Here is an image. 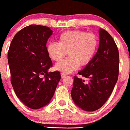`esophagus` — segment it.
Wrapping results in <instances>:
<instances>
[{
  "label": "esophagus",
  "mask_w": 130,
  "mask_h": 130,
  "mask_svg": "<svg viewBox=\"0 0 130 130\" xmlns=\"http://www.w3.org/2000/svg\"><path fill=\"white\" fill-rule=\"evenodd\" d=\"M61 77H62V78H64V77H65L66 76V74H64V73H61Z\"/></svg>",
  "instance_id": "34e87169"
}]
</instances>
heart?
<instances>
[{
  "label": "heart",
  "instance_id": "obj_1",
  "mask_svg": "<svg viewBox=\"0 0 130 130\" xmlns=\"http://www.w3.org/2000/svg\"><path fill=\"white\" fill-rule=\"evenodd\" d=\"M98 38L93 33L70 30L60 34L57 37V43H48L46 51L54 61H61L68 52L69 57L57 62L55 69L69 74L77 70L80 64L85 66L91 62L98 50Z\"/></svg>",
  "mask_w": 130,
  "mask_h": 130
}]
</instances>
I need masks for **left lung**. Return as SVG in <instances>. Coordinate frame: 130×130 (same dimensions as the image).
I'll return each mask as SVG.
<instances>
[{
	"instance_id": "left-lung-1",
	"label": "left lung",
	"mask_w": 130,
	"mask_h": 130,
	"mask_svg": "<svg viewBox=\"0 0 130 130\" xmlns=\"http://www.w3.org/2000/svg\"><path fill=\"white\" fill-rule=\"evenodd\" d=\"M100 44L94 58L78 72L88 79L74 77L71 97L77 106L86 111L100 109L111 94L118 81L119 53L113 37L105 29L99 30Z\"/></svg>"
}]
</instances>
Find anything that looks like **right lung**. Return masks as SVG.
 Instances as JSON below:
<instances>
[{"label": "right lung", "mask_w": 130, "mask_h": 130, "mask_svg": "<svg viewBox=\"0 0 130 130\" xmlns=\"http://www.w3.org/2000/svg\"><path fill=\"white\" fill-rule=\"evenodd\" d=\"M53 31L48 27L30 25L14 37L8 52L11 83L16 96L26 106L37 109L50 103L61 79L53 66L46 43Z\"/></svg>", "instance_id": "add662e5"}]
</instances>
